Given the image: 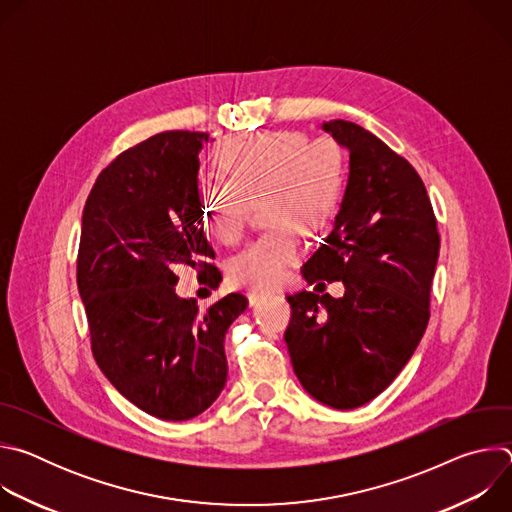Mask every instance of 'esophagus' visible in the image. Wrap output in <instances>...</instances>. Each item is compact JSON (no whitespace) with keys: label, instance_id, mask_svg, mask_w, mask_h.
<instances>
[{"label":"esophagus","instance_id":"obj_1","mask_svg":"<svg viewBox=\"0 0 512 512\" xmlns=\"http://www.w3.org/2000/svg\"><path fill=\"white\" fill-rule=\"evenodd\" d=\"M263 298H265V294H261V291H249V294H247L249 306H257Z\"/></svg>","mask_w":512,"mask_h":512}]
</instances>
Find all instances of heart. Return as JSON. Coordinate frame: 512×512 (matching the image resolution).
<instances>
[{"mask_svg": "<svg viewBox=\"0 0 512 512\" xmlns=\"http://www.w3.org/2000/svg\"><path fill=\"white\" fill-rule=\"evenodd\" d=\"M218 164L227 180L202 188V225L233 245L245 233L251 202L267 196L263 208L273 227L229 261L227 275L237 287L271 289L302 255L297 225L318 229L336 214L346 184L344 154L328 137L273 131L231 143Z\"/></svg>", "mask_w": 512, "mask_h": 512, "instance_id": "heart-1", "label": "heart"}]
</instances>
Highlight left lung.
<instances>
[{
	"instance_id": "left-lung-1",
	"label": "left lung",
	"mask_w": 512,
	"mask_h": 512,
	"mask_svg": "<svg viewBox=\"0 0 512 512\" xmlns=\"http://www.w3.org/2000/svg\"><path fill=\"white\" fill-rule=\"evenodd\" d=\"M322 129L348 150L350 172L334 229L302 275L324 287L322 279L342 281L344 296H287L285 344L316 401L354 409L395 381L427 328L440 235L405 158L356 123L334 119Z\"/></svg>"
}]
</instances>
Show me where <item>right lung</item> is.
<instances>
[{"label": "right lung", "instance_id": "right-lung-1", "mask_svg": "<svg viewBox=\"0 0 512 512\" xmlns=\"http://www.w3.org/2000/svg\"><path fill=\"white\" fill-rule=\"evenodd\" d=\"M200 131H164L119 154L97 178L85 210L77 283L103 375L141 411L186 421L227 383L225 334L247 298L229 294L206 312L176 294V267L221 273L210 261L198 190Z\"/></svg>", "mask_w": 512, "mask_h": 512}]
</instances>
